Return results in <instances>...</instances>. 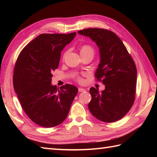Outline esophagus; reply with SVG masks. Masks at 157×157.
<instances>
[{
    "mask_svg": "<svg viewBox=\"0 0 157 157\" xmlns=\"http://www.w3.org/2000/svg\"><path fill=\"white\" fill-rule=\"evenodd\" d=\"M78 91L80 92H84V91H85V89L83 88H78Z\"/></svg>",
    "mask_w": 157,
    "mask_h": 157,
    "instance_id": "1",
    "label": "esophagus"
}]
</instances>
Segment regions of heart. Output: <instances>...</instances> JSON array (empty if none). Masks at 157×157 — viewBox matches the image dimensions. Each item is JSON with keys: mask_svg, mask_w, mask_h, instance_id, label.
<instances>
[{"mask_svg": "<svg viewBox=\"0 0 157 157\" xmlns=\"http://www.w3.org/2000/svg\"><path fill=\"white\" fill-rule=\"evenodd\" d=\"M79 51H80V55H92L94 56V49L92 47V46L89 45V44H84L82 45L80 48H79ZM67 54V52H65L64 55H63V58L65 57V55ZM78 80L79 82L82 81V79L80 78H78Z\"/></svg>", "mask_w": 157, "mask_h": 157, "instance_id": "1", "label": "heart"}]
</instances>
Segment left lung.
<instances>
[{"instance_id": "left-lung-1", "label": "left lung", "mask_w": 157, "mask_h": 157, "mask_svg": "<svg viewBox=\"0 0 157 157\" xmlns=\"http://www.w3.org/2000/svg\"><path fill=\"white\" fill-rule=\"evenodd\" d=\"M78 33L89 37L98 46L101 61L95 77L105 85L101 92L94 87L90 89V111L102 121H118L129 111L135 100L137 69L134 60L114 32L88 28Z\"/></svg>"}]
</instances>
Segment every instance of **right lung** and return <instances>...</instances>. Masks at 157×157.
<instances>
[{
  "mask_svg": "<svg viewBox=\"0 0 157 157\" xmlns=\"http://www.w3.org/2000/svg\"><path fill=\"white\" fill-rule=\"evenodd\" d=\"M76 35L42 34L20 52L13 72V87L23 109L32 121L45 128L64 121L78 94L75 86L57 88L51 84L52 73L58 68L61 52Z\"/></svg>",
  "mask_w": 157,
  "mask_h": 157,
  "instance_id": "right-lung-1",
  "label": "right lung"
}]
</instances>
